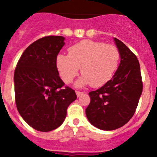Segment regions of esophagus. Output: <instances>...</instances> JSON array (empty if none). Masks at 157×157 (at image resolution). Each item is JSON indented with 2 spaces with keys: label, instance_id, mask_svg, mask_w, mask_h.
Returning a JSON list of instances; mask_svg holds the SVG:
<instances>
[{
  "label": "esophagus",
  "instance_id": "obj_1",
  "mask_svg": "<svg viewBox=\"0 0 157 157\" xmlns=\"http://www.w3.org/2000/svg\"><path fill=\"white\" fill-rule=\"evenodd\" d=\"M83 94H84V93H83V92H79V91H76V95H77L78 98H79L80 96L82 95Z\"/></svg>",
  "mask_w": 157,
  "mask_h": 157
}]
</instances>
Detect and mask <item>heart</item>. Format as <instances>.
Here are the masks:
<instances>
[{
	"label": "heart",
	"mask_w": 157,
	"mask_h": 157,
	"mask_svg": "<svg viewBox=\"0 0 157 157\" xmlns=\"http://www.w3.org/2000/svg\"><path fill=\"white\" fill-rule=\"evenodd\" d=\"M120 59V51L115 45L83 40L69 48L68 56L58 55L56 67L65 83L71 82L81 68L83 75L77 80L75 86L91 84L94 87H100L112 78Z\"/></svg>",
	"instance_id": "b5f03b06"
}]
</instances>
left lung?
<instances>
[{"label": "left lung", "instance_id": "8db88e82", "mask_svg": "<svg viewBox=\"0 0 157 157\" xmlns=\"http://www.w3.org/2000/svg\"><path fill=\"white\" fill-rule=\"evenodd\" d=\"M113 39L120 51V63L112 79L89 93L90 103L86 109L90 123L103 130L120 128L132 118L143 88L137 56L124 43Z\"/></svg>", "mask_w": 157, "mask_h": 157}]
</instances>
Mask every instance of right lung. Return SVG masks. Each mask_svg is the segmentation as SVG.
<instances>
[{
  "label": "right lung",
  "instance_id": "right-lung-1",
  "mask_svg": "<svg viewBox=\"0 0 157 157\" xmlns=\"http://www.w3.org/2000/svg\"><path fill=\"white\" fill-rule=\"evenodd\" d=\"M62 36H47L29 45L14 73L18 112L35 130L51 131L61 125L67 109L77 98L65 86L56 67V57L64 45Z\"/></svg>",
  "mask_w": 157,
  "mask_h": 157
}]
</instances>
